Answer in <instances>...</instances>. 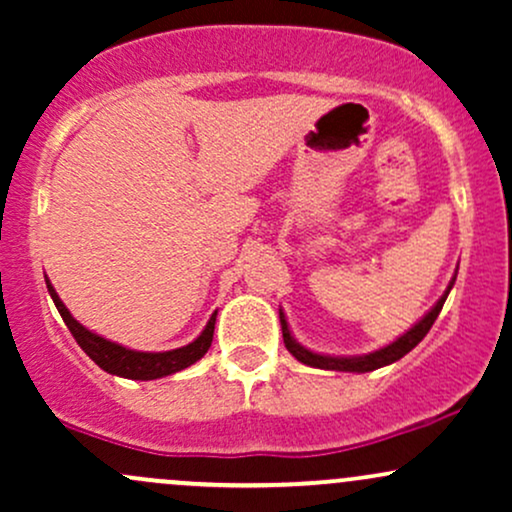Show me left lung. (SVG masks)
<instances>
[{"mask_svg": "<svg viewBox=\"0 0 512 512\" xmlns=\"http://www.w3.org/2000/svg\"><path fill=\"white\" fill-rule=\"evenodd\" d=\"M455 276H457V272H455ZM455 276H452V281L448 284V289H445L443 296L438 298V303L433 305V308L428 310V313L421 317V320L416 322V325L411 327V330L404 332L402 337L395 339V342H392V344L383 346V349L370 351V354H363V356H330V354H315V351L305 349L303 344H298L296 339H293V334L289 330V322H286V315L279 310V322H281V332H284L286 349H289L291 354L298 358V361L305 363V366L322 368V370H344V373H368V370L390 366V363H395L402 356H407L409 351L414 349V346L426 337L428 330H431V327H433V322H436V317L440 315V310H443L445 298H448L452 284H455Z\"/></svg>", "mask_w": 512, "mask_h": 512, "instance_id": "obj_1", "label": "left lung"}]
</instances>
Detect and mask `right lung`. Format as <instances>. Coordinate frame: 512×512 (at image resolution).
Returning a JSON list of instances; mask_svg holds the SVG:
<instances>
[{"label": "right lung", "mask_w": 512, "mask_h": 512, "mask_svg": "<svg viewBox=\"0 0 512 512\" xmlns=\"http://www.w3.org/2000/svg\"><path fill=\"white\" fill-rule=\"evenodd\" d=\"M48 284V291L55 301L57 310H60L64 325L69 327V332L74 334L76 344L86 351V356L91 358L93 363H98L105 373L120 375V378L129 380H156L166 378V375L178 373V370L192 366L199 358L209 351L211 339H214V325H216V313L209 317L207 327H204L202 334L190 342L187 346H180V349L170 351H134L127 349V346L110 342V339L101 337V334L86 330L81 322H76L72 313L67 310V305L62 303V298L57 296V291L52 289L50 279L45 281Z\"/></svg>", "instance_id": "obj_1"}]
</instances>
